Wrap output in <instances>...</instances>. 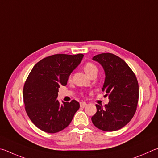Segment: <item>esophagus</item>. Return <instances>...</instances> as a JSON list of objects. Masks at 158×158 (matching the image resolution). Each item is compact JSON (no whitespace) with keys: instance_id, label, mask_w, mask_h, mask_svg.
Wrapping results in <instances>:
<instances>
[{"instance_id":"1","label":"esophagus","mask_w":158,"mask_h":158,"mask_svg":"<svg viewBox=\"0 0 158 158\" xmlns=\"http://www.w3.org/2000/svg\"><path fill=\"white\" fill-rule=\"evenodd\" d=\"M80 106H81V107H85V106H87V103L84 101H82V102H81V103H80Z\"/></svg>"}]
</instances>
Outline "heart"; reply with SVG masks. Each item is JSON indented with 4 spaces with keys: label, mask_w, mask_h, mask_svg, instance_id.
I'll return each instance as SVG.
<instances>
[{
    "label": "heart",
    "mask_w": 158,
    "mask_h": 158,
    "mask_svg": "<svg viewBox=\"0 0 158 158\" xmlns=\"http://www.w3.org/2000/svg\"><path fill=\"white\" fill-rule=\"evenodd\" d=\"M83 69L85 73H86L89 76H92V75L94 73H97L98 72L97 66H96L92 62H87L85 64ZM71 79V76H69V80L70 81Z\"/></svg>",
    "instance_id": "obj_1"
}]
</instances>
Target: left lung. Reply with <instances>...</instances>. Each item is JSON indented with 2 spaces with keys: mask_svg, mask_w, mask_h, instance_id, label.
<instances>
[{
  "mask_svg": "<svg viewBox=\"0 0 158 158\" xmlns=\"http://www.w3.org/2000/svg\"><path fill=\"white\" fill-rule=\"evenodd\" d=\"M106 73L103 90L110 101L103 107L96 105L97 112L92 117L94 125L101 131H118L130 122L137 110L139 85L136 76L126 62L112 53L95 55Z\"/></svg>",
  "mask_w": 158,
  "mask_h": 158,
  "instance_id": "left-lung-1",
  "label": "left lung"
}]
</instances>
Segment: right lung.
I'll use <instances>...</instances> for the list:
<instances>
[{
    "mask_svg": "<svg viewBox=\"0 0 158 158\" xmlns=\"http://www.w3.org/2000/svg\"><path fill=\"white\" fill-rule=\"evenodd\" d=\"M55 54L44 58L34 66L23 87L25 109L35 125L48 133H55L66 128L80 108L76 100L62 105L57 100L60 86L67 84L69 75L83 57Z\"/></svg>",
    "mask_w": 158,
    "mask_h": 158,
    "instance_id": "right-lung-1",
    "label": "right lung"
}]
</instances>
